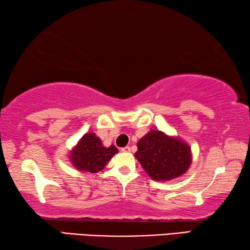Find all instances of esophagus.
I'll list each match as a JSON object with an SVG mask.
<instances>
[{"instance_id": "1", "label": "esophagus", "mask_w": 250, "mask_h": 250, "mask_svg": "<svg viewBox=\"0 0 250 250\" xmlns=\"http://www.w3.org/2000/svg\"><path fill=\"white\" fill-rule=\"evenodd\" d=\"M121 151H123V152H129L130 151V147L129 146L123 147V148H121Z\"/></svg>"}]
</instances>
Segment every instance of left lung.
I'll return each mask as SVG.
<instances>
[{
	"label": "left lung",
	"instance_id": "left-lung-1",
	"mask_svg": "<svg viewBox=\"0 0 250 250\" xmlns=\"http://www.w3.org/2000/svg\"><path fill=\"white\" fill-rule=\"evenodd\" d=\"M135 157L156 181H168L182 176L192 163L191 148L179 137L160 130H150L137 143Z\"/></svg>",
	"mask_w": 250,
	"mask_h": 250
}]
</instances>
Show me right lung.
I'll return each mask as SVG.
<instances>
[{"mask_svg": "<svg viewBox=\"0 0 250 250\" xmlns=\"http://www.w3.org/2000/svg\"><path fill=\"white\" fill-rule=\"evenodd\" d=\"M117 148L112 145L104 147L102 141L93 133H87L79 141L70 151V161L79 171L95 173L104 169L105 166L117 154Z\"/></svg>", "mask_w": 250, "mask_h": 250, "instance_id": "add662e5", "label": "right lung"}]
</instances>
